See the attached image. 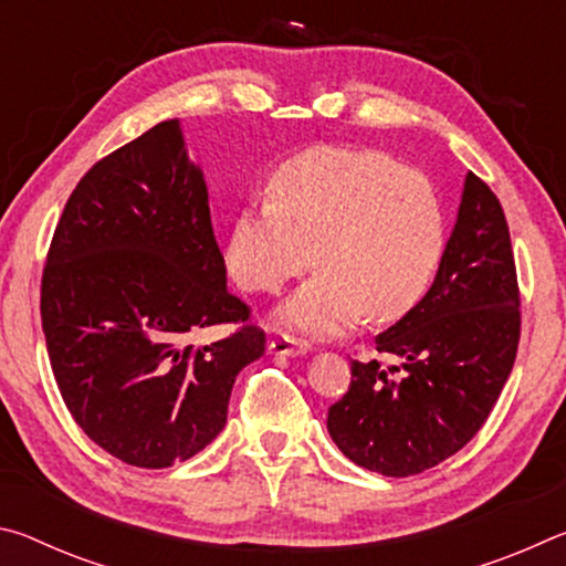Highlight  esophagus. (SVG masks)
Segmentation results:
<instances>
[{
	"mask_svg": "<svg viewBox=\"0 0 566 566\" xmlns=\"http://www.w3.org/2000/svg\"><path fill=\"white\" fill-rule=\"evenodd\" d=\"M310 352V344L304 339H294V337H276L270 342V354H276V357H300V354Z\"/></svg>",
	"mask_w": 566,
	"mask_h": 566,
	"instance_id": "34e87169",
	"label": "esophagus"
}]
</instances>
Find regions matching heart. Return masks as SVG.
<instances>
[{"label":"heart","instance_id":"obj_1","mask_svg":"<svg viewBox=\"0 0 566 566\" xmlns=\"http://www.w3.org/2000/svg\"><path fill=\"white\" fill-rule=\"evenodd\" d=\"M270 202L234 217L224 264L247 292L274 294L306 266L276 317L306 334H337L367 314H407L444 256L447 222L424 175L375 149L314 147L286 159L266 187Z\"/></svg>","mask_w":566,"mask_h":566}]
</instances>
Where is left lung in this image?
<instances>
[{
  "label": "left lung",
  "mask_w": 566,
  "mask_h": 566,
  "mask_svg": "<svg viewBox=\"0 0 566 566\" xmlns=\"http://www.w3.org/2000/svg\"><path fill=\"white\" fill-rule=\"evenodd\" d=\"M375 342L399 367L352 361L349 391L329 407V437L369 472L419 474L482 429L520 344L510 227L472 171L432 286Z\"/></svg>",
  "instance_id": "1"
}]
</instances>
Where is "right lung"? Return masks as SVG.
Here are the masks:
<instances>
[{
  "label": "right lung",
  "instance_id": "add662e5",
  "mask_svg": "<svg viewBox=\"0 0 566 566\" xmlns=\"http://www.w3.org/2000/svg\"><path fill=\"white\" fill-rule=\"evenodd\" d=\"M247 319L179 119L80 179L46 254L42 329L64 405L92 442L145 469L202 452L227 424L237 375L264 354V332L245 324L205 348L188 337Z\"/></svg>",
  "mask_w": 566,
  "mask_h": 566
}]
</instances>
